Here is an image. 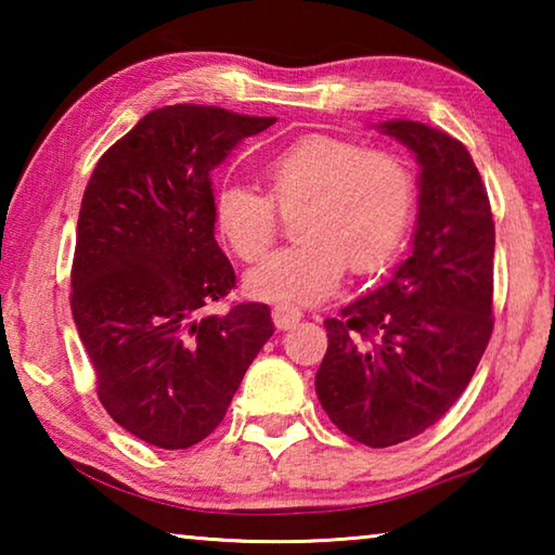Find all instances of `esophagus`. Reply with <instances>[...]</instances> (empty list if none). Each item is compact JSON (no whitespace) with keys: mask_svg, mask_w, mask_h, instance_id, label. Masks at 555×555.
Listing matches in <instances>:
<instances>
[{"mask_svg":"<svg viewBox=\"0 0 555 555\" xmlns=\"http://www.w3.org/2000/svg\"><path fill=\"white\" fill-rule=\"evenodd\" d=\"M271 318H274V325L279 327V331H288V327H294L300 321V311L298 308L276 306L274 311H271Z\"/></svg>","mask_w":555,"mask_h":555,"instance_id":"esophagus-1","label":"esophagus"}]
</instances>
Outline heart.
I'll list each match as a JSON object with an SVG mask.
<instances>
[{
    "label": "heart",
    "instance_id": "1",
    "mask_svg": "<svg viewBox=\"0 0 555 555\" xmlns=\"http://www.w3.org/2000/svg\"><path fill=\"white\" fill-rule=\"evenodd\" d=\"M269 198L242 185L215 195V228L244 261L276 237L279 210L294 215L296 244L244 274L249 296L271 304H318L340 284L345 261L374 271L406 240L416 210V178L401 156L367 152L352 139L308 134L269 158Z\"/></svg>",
    "mask_w": 555,
    "mask_h": 555
}]
</instances>
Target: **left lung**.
I'll return each mask as SVG.
<instances>
[{"instance_id": "8db88e82", "label": "left lung", "mask_w": 555, "mask_h": 555, "mask_svg": "<svg viewBox=\"0 0 555 555\" xmlns=\"http://www.w3.org/2000/svg\"><path fill=\"white\" fill-rule=\"evenodd\" d=\"M377 129L421 168L411 251L382 286L323 323L315 393L343 434L387 448L434 426L480 364L492 335L494 222L457 139L411 119Z\"/></svg>"}]
</instances>
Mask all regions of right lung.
Instances as JSON below:
<instances>
[{"label":"right lung","instance_id":"obj_1","mask_svg":"<svg viewBox=\"0 0 555 555\" xmlns=\"http://www.w3.org/2000/svg\"><path fill=\"white\" fill-rule=\"evenodd\" d=\"M274 121L205 105L154 109L102 154L82 195L73 321L102 406L156 448L208 438L274 333L264 304L203 313L234 286L215 242L210 173Z\"/></svg>","mask_w":555,"mask_h":555}]
</instances>
